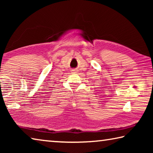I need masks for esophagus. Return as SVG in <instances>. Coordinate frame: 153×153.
Here are the masks:
<instances>
[{
    "instance_id": "esophagus-1",
    "label": "esophagus",
    "mask_w": 153,
    "mask_h": 153,
    "mask_svg": "<svg viewBox=\"0 0 153 153\" xmlns=\"http://www.w3.org/2000/svg\"><path fill=\"white\" fill-rule=\"evenodd\" d=\"M77 72V69H72L71 70V73H73V74H76Z\"/></svg>"
}]
</instances>
